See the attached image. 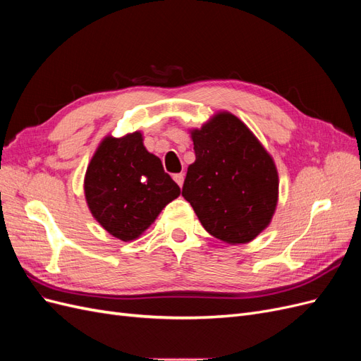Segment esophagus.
Here are the masks:
<instances>
[{"mask_svg": "<svg viewBox=\"0 0 361 361\" xmlns=\"http://www.w3.org/2000/svg\"><path fill=\"white\" fill-rule=\"evenodd\" d=\"M173 179H174V182H176V183L179 185V187H182V185H183V179H185L183 173H178V174H174Z\"/></svg>", "mask_w": 361, "mask_h": 361, "instance_id": "34e87169", "label": "esophagus"}]
</instances>
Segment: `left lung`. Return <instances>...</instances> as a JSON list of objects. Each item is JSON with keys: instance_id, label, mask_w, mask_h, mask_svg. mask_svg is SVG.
I'll use <instances>...</instances> for the list:
<instances>
[{"instance_id": "left-lung-1", "label": "left lung", "mask_w": 361, "mask_h": 361, "mask_svg": "<svg viewBox=\"0 0 361 361\" xmlns=\"http://www.w3.org/2000/svg\"><path fill=\"white\" fill-rule=\"evenodd\" d=\"M191 137L195 161L183 182V199L212 236L228 244L250 243L276 211L274 161L231 113L216 114Z\"/></svg>"}]
</instances>
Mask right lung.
Instances as JSON below:
<instances>
[{
    "instance_id": "right-lung-1",
    "label": "right lung",
    "mask_w": 361,
    "mask_h": 361,
    "mask_svg": "<svg viewBox=\"0 0 361 361\" xmlns=\"http://www.w3.org/2000/svg\"><path fill=\"white\" fill-rule=\"evenodd\" d=\"M84 192L93 216L108 233L133 241L180 194L164 171L161 159L149 154L140 133L106 137L85 171Z\"/></svg>"
}]
</instances>
